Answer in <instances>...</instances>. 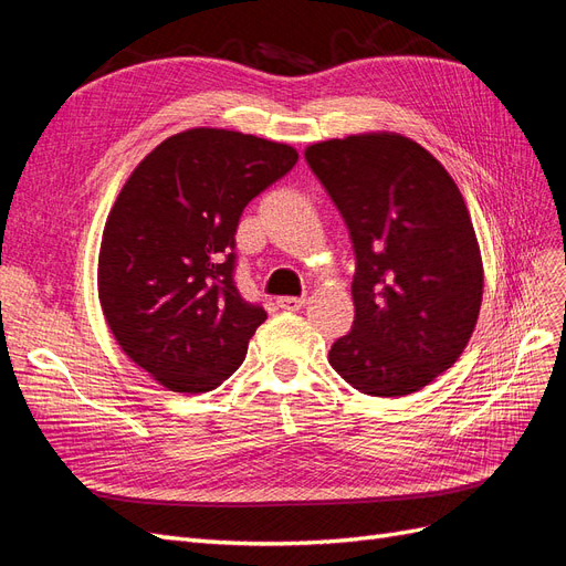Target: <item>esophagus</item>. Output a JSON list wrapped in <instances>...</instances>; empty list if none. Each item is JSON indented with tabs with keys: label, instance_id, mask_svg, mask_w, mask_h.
Masks as SVG:
<instances>
[{
	"label": "esophagus",
	"instance_id": "esophagus-1",
	"mask_svg": "<svg viewBox=\"0 0 566 566\" xmlns=\"http://www.w3.org/2000/svg\"><path fill=\"white\" fill-rule=\"evenodd\" d=\"M304 297H279L276 300V304L281 306V310H287V312H300L302 310V306H304Z\"/></svg>",
	"mask_w": 566,
	"mask_h": 566
}]
</instances>
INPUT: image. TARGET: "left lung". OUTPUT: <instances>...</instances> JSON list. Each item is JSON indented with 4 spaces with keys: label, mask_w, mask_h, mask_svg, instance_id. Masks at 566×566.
I'll return each mask as SVG.
<instances>
[{
    "label": "left lung",
    "mask_w": 566,
    "mask_h": 566,
    "mask_svg": "<svg viewBox=\"0 0 566 566\" xmlns=\"http://www.w3.org/2000/svg\"><path fill=\"white\" fill-rule=\"evenodd\" d=\"M349 229L354 325L328 361L354 389L403 397L468 347L484 293L482 254L455 181L401 134H358L304 150Z\"/></svg>",
    "instance_id": "left-lung-1"
}]
</instances>
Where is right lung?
<instances>
[{
    "instance_id": "add662e5",
    "label": "right lung",
    "mask_w": 566,
    "mask_h": 566,
    "mask_svg": "<svg viewBox=\"0 0 566 566\" xmlns=\"http://www.w3.org/2000/svg\"><path fill=\"white\" fill-rule=\"evenodd\" d=\"M295 163L293 146L198 127L150 150L119 191L98 300L117 345L163 387L210 391L243 364L266 312L235 287V229Z\"/></svg>"
}]
</instances>
